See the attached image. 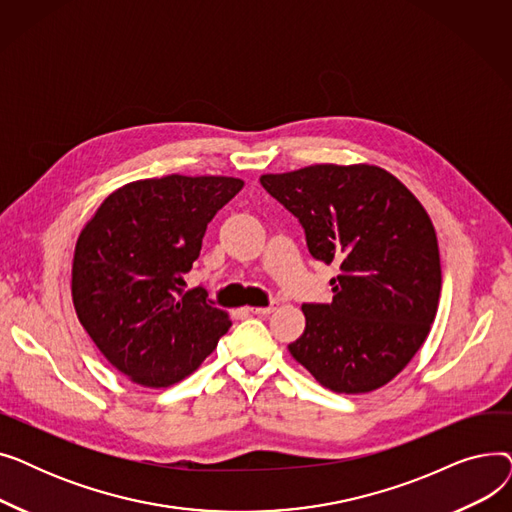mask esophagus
<instances>
[{
    "mask_svg": "<svg viewBox=\"0 0 512 512\" xmlns=\"http://www.w3.org/2000/svg\"><path fill=\"white\" fill-rule=\"evenodd\" d=\"M278 309V303H272V305H267V307H249V311L253 313V315H270V313H274Z\"/></svg>",
    "mask_w": 512,
    "mask_h": 512,
    "instance_id": "esophagus-1",
    "label": "esophagus"
}]
</instances>
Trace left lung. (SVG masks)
<instances>
[{
	"mask_svg": "<svg viewBox=\"0 0 512 512\" xmlns=\"http://www.w3.org/2000/svg\"><path fill=\"white\" fill-rule=\"evenodd\" d=\"M259 180L297 215L309 253L340 265L332 303L301 307L305 332L290 355L338 394L386 386L423 346L440 303L438 238L425 207L369 164H315Z\"/></svg>",
	"mask_w": 512,
	"mask_h": 512,
	"instance_id": "1",
	"label": "left lung"
}]
</instances>
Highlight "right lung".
Wrapping results in <instances>:
<instances>
[{
  "instance_id": "1",
  "label": "right lung",
  "mask_w": 512,
  "mask_h": 512,
  "mask_svg": "<svg viewBox=\"0 0 512 512\" xmlns=\"http://www.w3.org/2000/svg\"><path fill=\"white\" fill-rule=\"evenodd\" d=\"M245 186L232 176L134 180L80 230L70 292L76 317L126 380L168 388L201 367L230 317L207 290H182L207 224Z\"/></svg>"
}]
</instances>
